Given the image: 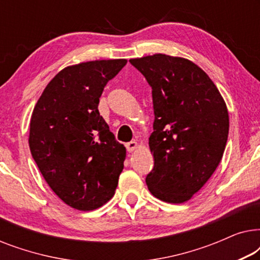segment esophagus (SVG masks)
Returning a JSON list of instances; mask_svg holds the SVG:
<instances>
[{"instance_id": "1", "label": "esophagus", "mask_w": 260, "mask_h": 260, "mask_svg": "<svg viewBox=\"0 0 260 260\" xmlns=\"http://www.w3.org/2000/svg\"><path fill=\"white\" fill-rule=\"evenodd\" d=\"M125 147H126V150L127 151H133V150H135V149L137 148V142H135V141L127 142V143L125 144Z\"/></svg>"}]
</instances>
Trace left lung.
Masks as SVG:
<instances>
[{
    "instance_id": "8db88e82",
    "label": "left lung",
    "mask_w": 260,
    "mask_h": 260,
    "mask_svg": "<svg viewBox=\"0 0 260 260\" xmlns=\"http://www.w3.org/2000/svg\"><path fill=\"white\" fill-rule=\"evenodd\" d=\"M130 63L152 90L154 168L145 182L155 198L182 204L221 161L230 127L226 104L211 78L189 60L155 54Z\"/></svg>"
}]
</instances>
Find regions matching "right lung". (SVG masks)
<instances>
[{
    "label": "right lung",
    "instance_id": "add662e5",
    "mask_svg": "<svg viewBox=\"0 0 260 260\" xmlns=\"http://www.w3.org/2000/svg\"><path fill=\"white\" fill-rule=\"evenodd\" d=\"M126 60L63 69L49 81L30 118L29 148L52 190L71 207L92 211L115 194L126 156L98 111L109 80Z\"/></svg>",
    "mask_w": 260,
    "mask_h": 260
}]
</instances>
